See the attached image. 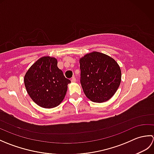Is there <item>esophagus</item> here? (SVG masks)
<instances>
[{
    "mask_svg": "<svg viewBox=\"0 0 154 154\" xmlns=\"http://www.w3.org/2000/svg\"><path fill=\"white\" fill-rule=\"evenodd\" d=\"M71 82H73V83H74V82H75V81H76V78H75V77H73L71 78Z\"/></svg>",
    "mask_w": 154,
    "mask_h": 154,
    "instance_id": "1",
    "label": "esophagus"
}]
</instances>
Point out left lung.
I'll return each mask as SVG.
<instances>
[{"mask_svg":"<svg viewBox=\"0 0 154 154\" xmlns=\"http://www.w3.org/2000/svg\"><path fill=\"white\" fill-rule=\"evenodd\" d=\"M79 62L80 82L86 97L94 103L109 100L120 84L119 64L112 57L97 51L85 55Z\"/></svg>","mask_w":154,"mask_h":154,"instance_id":"left-lung-1","label":"left lung"}]
</instances>
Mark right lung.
I'll list each match as a JSON object with an SVG mask.
<instances>
[{
	"label": "right lung",
	"instance_id": "1",
	"mask_svg": "<svg viewBox=\"0 0 154 154\" xmlns=\"http://www.w3.org/2000/svg\"><path fill=\"white\" fill-rule=\"evenodd\" d=\"M70 83L57 67L56 59L50 57L39 59L24 77L26 89L31 99L46 109L54 108L61 103Z\"/></svg>",
	"mask_w": 154,
	"mask_h": 154
}]
</instances>
